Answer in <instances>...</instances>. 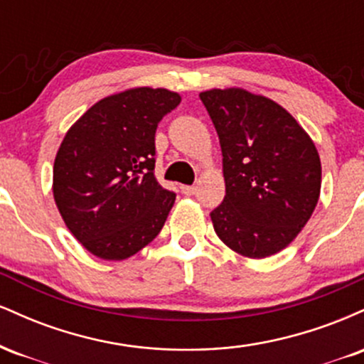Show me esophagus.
<instances>
[{
	"mask_svg": "<svg viewBox=\"0 0 364 364\" xmlns=\"http://www.w3.org/2000/svg\"><path fill=\"white\" fill-rule=\"evenodd\" d=\"M181 191L185 195H188V196L195 195L196 193V186H181Z\"/></svg>",
	"mask_w": 364,
	"mask_h": 364,
	"instance_id": "1",
	"label": "esophagus"
}]
</instances>
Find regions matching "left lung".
Instances as JSON below:
<instances>
[{"instance_id":"1","label":"left lung","mask_w":364,"mask_h":364,"mask_svg":"<svg viewBox=\"0 0 364 364\" xmlns=\"http://www.w3.org/2000/svg\"><path fill=\"white\" fill-rule=\"evenodd\" d=\"M200 99L223 150L225 196L210 212L217 236L248 258L279 253L318 202V150L272 99L237 87L200 92Z\"/></svg>"}]
</instances>
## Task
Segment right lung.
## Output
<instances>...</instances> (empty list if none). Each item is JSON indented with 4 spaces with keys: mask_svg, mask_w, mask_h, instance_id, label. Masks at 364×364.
Wrapping results in <instances>:
<instances>
[{
    "mask_svg": "<svg viewBox=\"0 0 364 364\" xmlns=\"http://www.w3.org/2000/svg\"><path fill=\"white\" fill-rule=\"evenodd\" d=\"M181 102L168 89L107 95L66 132L53 195L70 232L102 260H124L161 232L176 195L154 176L159 121Z\"/></svg>",
    "mask_w": 364,
    "mask_h": 364,
    "instance_id": "obj_1",
    "label": "right lung"
}]
</instances>
